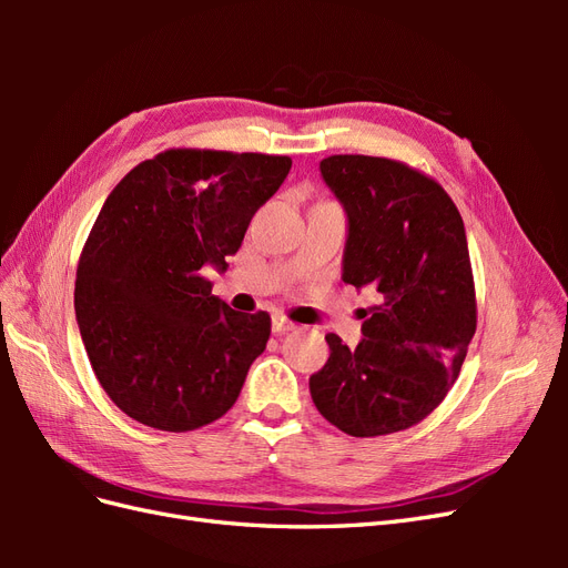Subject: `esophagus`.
Segmentation results:
<instances>
[{"mask_svg": "<svg viewBox=\"0 0 568 568\" xmlns=\"http://www.w3.org/2000/svg\"><path fill=\"white\" fill-rule=\"evenodd\" d=\"M291 329H294V322H288L284 315H274L272 317V332L277 334V336H282V334H286Z\"/></svg>", "mask_w": 568, "mask_h": 568, "instance_id": "obj_1", "label": "esophagus"}]
</instances>
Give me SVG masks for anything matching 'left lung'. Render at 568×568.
<instances>
[{"mask_svg":"<svg viewBox=\"0 0 568 568\" xmlns=\"http://www.w3.org/2000/svg\"><path fill=\"white\" fill-rule=\"evenodd\" d=\"M320 173L348 217L341 277L379 305L355 351L326 334L332 355L311 376L313 403L355 438L405 432L448 395L476 332L464 222L436 180L400 161L346 153Z\"/></svg>","mask_w":568,"mask_h":568,"instance_id":"left-lung-1","label":"left lung"}]
</instances>
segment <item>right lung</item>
Listing matches in <instances>:
<instances>
[{
    "instance_id": "add662e5",
    "label": "right lung",
    "mask_w": 568,
    "mask_h": 568,
    "mask_svg": "<svg viewBox=\"0 0 568 568\" xmlns=\"http://www.w3.org/2000/svg\"><path fill=\"white\" fill-rule=\"evenodd\" d=\"M288 170V156L170 149L109 194L78 263L75 317L101 388L128 417L182 434L236 403L270 315L232 311L201 270H227Z\"/></svg>"
}]
</instances>
